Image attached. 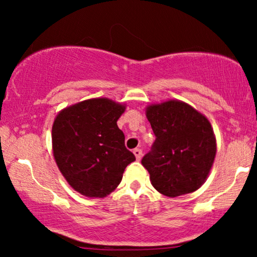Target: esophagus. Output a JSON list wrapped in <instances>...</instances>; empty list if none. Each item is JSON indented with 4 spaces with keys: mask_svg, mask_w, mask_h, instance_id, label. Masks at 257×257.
<instances>
[{
    "mask_svg": "<svg viewBox=\"0 0 257 257\" xmlns=\"http://www.w3.org/2000/svg\"><path fill=\"white\" fill-rule=\"evenodd\" d=\"M133 153H134L135 157H137L138 161H140L141 157H143V150H140V149H134V150H133Z\"/></svg>",
    "mask_w": 257,
    "mask_h": 257,
    "instance_id": "esophagus-1",
    "label": "esophagus"
}]
</instances>
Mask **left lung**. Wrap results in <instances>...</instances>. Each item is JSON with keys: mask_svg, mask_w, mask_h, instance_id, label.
I'll return each mask as SVG.
<instances>
[{"mask_svg": "<svg viewBox=\"0 0 257 257\" xmlns=\"http://www.w3.org/2000/svg\"><path fill=\"white\" fill-rule=\"evenodd\" d=\"M156 140L141 159L153 187L168 197L194 192L204 184L216 155L209 120L178 100L147 107Z\"/></svg>", "mask_w": 257, "mask_h": 257, "instance_id": "1", "label": "left lung"}]
</instances>
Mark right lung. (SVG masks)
I'll use <instances>...</instances> for the list:
<instances>
[{
    "instance_id": "obj_1",
    "label": "right lung",
    "mask_w": 257,
    "mask_h": 257,
    "mask_svg": "<svg viewBox=\"0 0 257 257\" xmlns=\"http://www.w3.org/2000/svg\"><path fill=\"white\" fill-rule=\"evenodd\" d=\"M124 106L108 99H90L65 108L52 129L53 153L59 170L75 191L102 198L135 161L124 145L117 120Z\"/></svg>"
}]
</instances>
